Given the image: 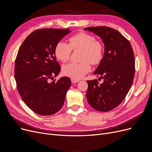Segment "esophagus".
<instances>
[{
	"mask_svg": "<svg viewBox=\"0 0 152 152\" xmlns=\"http://www.w3.org/2000/svg\"><path fill=\"white\" fill-rule=\"evenodd\" d=\"M71 81H72V83H77V82H79V79H71Z\"/></svg>",
	"mask_w": 152,
	"mask_h": 152,
	"instance_id": "esophagus-1",
	"label": "esophagus"
}]
</instances>
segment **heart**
<instances>
[{
    "instance_id": "b5f03b06",
    "label": "heart",
    "mask_w": 152,
    "mask_h": 152,
    "mask_svg": "<svg viewBox=\"0 0 152 152\" xmlns=\"http://www.w3.org/2000/svg\"><path fill=\"white\" fill-rule=\"evenodd\" d=\"M69 44L59 41L54 48V55L58 60L63 63L70 59L72 49L82 50L80 63H72L62 68L63 74L72 79H79L88 73L93 65L99 64L103 56L102 44L91 34L80 32L69 38Z\"/></svg>"
}]
</instances>
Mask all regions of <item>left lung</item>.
Masks as SVG:
<instances>
[{
    "instance_id": "left-lung-1",
    "label": "left lung",
    "mask_w": 152,
    "mask_h": 152,
    "mask_svg": "<svg viewBox=\"0 0 152 152\" xmlns=\"http://www.w3.org/2000/svg\"><path fill=\"white\" fill-rule=\"evenodd\" d=\"M102 39L103 57L94 74L104 82L87 80L86 97L89 105L99 112H109L120 104L134 79L135 60L129 40L116 30L107 26L87 27Z\"/></svg>"
}]
</instances>
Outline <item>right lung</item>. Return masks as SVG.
Instances as JSON below:
<instances>
[{
  "mask_svg": "<svg viewBox=\"0 0 152 152\" xmlns=\"http://www.w3.org/2000/svg\"><path fill=\"white\" fill-rule=\"evenodd\" d=\"M70 32L69 28L35 30L18 50L15 67L18 93L32 111L40 115L58 112L71 86V80L67 77L49 82L61 70L54 55L55 46Z\"/></svg>",
  "mask_w": 152,
  "mask_h": 152,
  "instance_id": "add662e5",
  "label": "right lung"
}]
</instances>
